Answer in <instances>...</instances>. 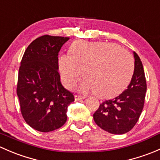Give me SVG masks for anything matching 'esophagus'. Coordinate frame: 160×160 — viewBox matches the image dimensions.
I'll list each match as a JSON object with an SVG mask.
<instances>
[{"instance_id":"esophagus-1","label":"esophagus","mask_w":160,"mask_h":160,"mask_svg":"<svg viewBox=\"0 0 160 160\" xmlns=\"http://www.w3.org/2000/svg\"><path fill=\"white\" fill-rule=\"evenodd\" d=\"M74 98H75V101H81V100L84 99V98H83V97L77 96V95H75Z\"/></svg>"}]
</instances>
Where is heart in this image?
Returning <instances> with one entry per match:
<instances>
[{
    "label": "heart",
    "instance_id": "1",
    "mask_svg": "<svg viewBox=\"0 0 160 160\" xmlns=\"http://www.w3.org/2000/svg\"><path fill=\"white\" fill-rule=\"evenodd\" d=\"M70 53L62 55L58 60L61 80L68 89L82 80L85 71L87 81L80 88L82 92L111 98L126 88L133 74L132 56L114 43L77 41Z\"/></svg>",
    "mask_w": 160,
    "mask_h": 160
}]
</instances>
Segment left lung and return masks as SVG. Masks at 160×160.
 <instances>
[{
    "instance_id": "left-lung-1",
    "label": "left lung",
    "mask_w": 160,
    "mask_h": 160,
    "mask_svg": "<svg viewBox=\"0 0 160 160\" xmlns=\"http://www.w3.org/2000/svg\"><path fill=\"white\" fill-rule=\"evenodd\" d=\"M135 69L128 88L120 95L100 104L93 117L103 130L115 135L125 134L138 122L143 107L147 87L143 66L134 52Z\"/></svg>"
}]
</instances>
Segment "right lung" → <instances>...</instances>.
<instances>
[{
	"label": "right lung",
	"mask_w": 160,
	"mask_h": 160,
	"mask_svg": "<svg viewBox=\"0 0 160 160\" xmlns=\"http://www.w3.org/2000/svg\"><path fill=\"white\" fill-rule=\"evenodd\" d=\"M68 37L42 35L23 55L18 72L17 95L22 117L42 132L58 129L66 123L67 108L74 96L60 82L58 55Z\"/></svg>",
	"instance_id": "obj_1"
}]
</instances>
